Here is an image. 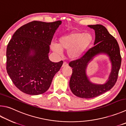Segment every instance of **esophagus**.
<instances>
[{
	"mask_svg": "<svg viewBox=\"0 0 126 126\" xmlns=\"http://www.w3.org/2000/svg\"><path fill=\"white\" fill-rule=\"evenodd\" d=\"M68 65V63H66V62H64V63H63V65H62V67L63 68V67H67Z\"/></svg>",
	"mask_w": 126,
	"mask_h": 126,
	"instance_id": "34e87169",
	"label": "esophagus"
}]
</instances>
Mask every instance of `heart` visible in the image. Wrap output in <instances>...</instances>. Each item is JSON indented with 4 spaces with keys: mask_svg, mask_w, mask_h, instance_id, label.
Listing matches in <instances>:
<instances>
[{
    "mask_svg": "<svg viewBox=\"0 0 126 126\" xmlns=\"http://www.w3.org/2000/svg\"><path fill=\"white\" fill-rule=\"evenodd\" d=\"M93 41L91 34L73 31L61 36L58 40V45H52V49L60 54L62 53V50H68V56L75 59L85 53Z\"/></svg>",
    "mask_w": 126,
    "mask_h": 126,
    "instance_id": "1",
    "label": "heart"
}]
</instances>
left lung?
Listing matches in <instances>:
<instances>
[{
    "label": "left lung",
    "mask_w": 126,
    "mask_h": 126,
    "mask_svg": "<svg viewBox=\"0 0 126 126\" xmlns=\"http://www.w3.org/2000/svg\"><path fill=\"white\" fill-rule=\"evenodd\" d=\"M88 27L95 31L94 46L89 49L80 58L70 62L69 64L73 68L69 81L70 90L73 94L84 99L96 97L110 90L117 81L121 64L120 47L115 37L103 25H88ZM101 54L108 56L112 68L106 83L97 84L90 81L86 72L87 66L93 57Z\"/></svg>",
    "instance_id": "8db88e82"
}]
</instances>
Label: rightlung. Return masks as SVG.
<instances>
[{"instance_id": "add662e5", "label": "right lung", "mask_w": 126, "mask_h": 126, "mask_svg": "<svg viewBox=\"0 0 126 126\" xmlns=\"http://www.w3.org/2000/svg\"><path fill=\"white\" fill-rule=\"evenodd\" d=\"M61 21H33L18 29L6 48V70L20 91L31 95L45 93L63 64L48 58L49 45Z\"/></svg>"}]
</instances>
